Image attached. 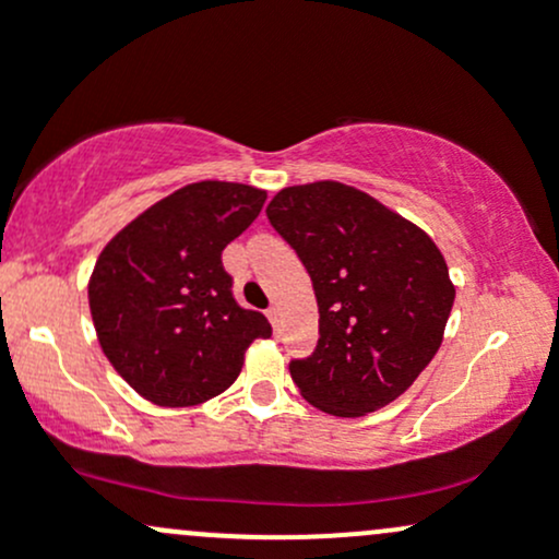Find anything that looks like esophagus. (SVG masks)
Instances as JSON below:
<instances>
[{"instance_id": "1", "label": "esophagus", "mask_w": 559, "mask_h": 559, "mask_svg": "<svg viewBox=\"0 0 559 559\" xmlns=\"http://www.w3.org/2000/svg\"><path fill=\"white\" fill-rule=\"evenodd\" d=\"M267 318H271L273 329H275V331H281V310H278V305H273L271 310H267Z\"/></svg>"}]
</instances>
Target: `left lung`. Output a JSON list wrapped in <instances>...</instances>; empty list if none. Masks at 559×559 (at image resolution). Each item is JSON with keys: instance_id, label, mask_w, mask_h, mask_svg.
<instances>
[{"instance_id": "left-lung-1", "label": "left lung", "mask_w": 559, "mask_h": 559, "mask_svg": "<svg viewBox=\"0 0 559 559\" xmlns=\"http://www.w3.org/2000/svg\"><path fill=\"white\" fill-rule=\"evenodd\" d=\"M267 221L299 254L318 299V346L288 365L299 394L336 418L386 407L439 352L454 284L413 221L338 181L286 186Z\"/></svg>"}]
</instances>
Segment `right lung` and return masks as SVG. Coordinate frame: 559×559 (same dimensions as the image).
Wrapping results in <instances>:
<instances>
[{
    "instance_id": "obj_1",
    "label": "right lung",
    "mask_w": 559,
    "mask_h": 559,
    "mask_svg": "<svg viewBox=\"0 0 559 559\" xmlns=\"http://www.w3.org/2000/svg\"><path fill=\"white\" fill-rule=\"evenodd\" d=\"M267 191L247 183L181 186L107 241L88 278L102 352L136 394L159 407H194L241 373L262 312L230 294L223 249L252 226Z\"/></svg>"
}]
</instances>
